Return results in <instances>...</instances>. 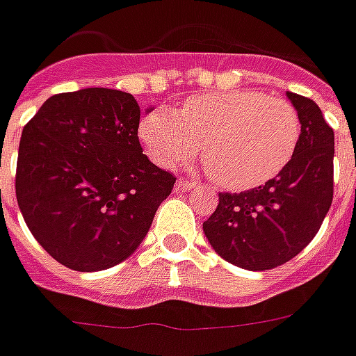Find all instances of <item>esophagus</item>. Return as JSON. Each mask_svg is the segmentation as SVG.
Returning a JSON list of instances; mask_svg holds the SVG:
<instances>
[{
    "label": "esophagus",
    "mask_w": 356,
    "mask_h": 356,
    "mask_svg": "<svg viewBox=\"0 0 356 356\" xmlns=\"http://www.w3.org/2000/svg\"><path fill=\"white\" fill-rule=\"evenodd\" d=\"M197 184H195L193 180H184V178H180V180L176 181V189L178 191H189V189H193Z\"/></svg>",
    "instance_id": "34e87169"
}]
</instances>
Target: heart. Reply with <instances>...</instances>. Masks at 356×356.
<instances>
[{
  "mask_svg": "<svg viewBox=\"0 0 356 356\" xmlns=\"http://www.w3.org/2000/svg\"><path fill=\"white\" fill-rule=\"evenodd\" d=\"M300 129L289 101L236 90L193 95L176 112H148L138 124V138L149 157L167 168L191 161L202 146V165L216 184L251 189L289 165Z\"/></svg>",
  "mask_w": 356,
  "mask_h": 356,
  "instance_id": "heart-1",
  "label": "heart"
}]
</instances>
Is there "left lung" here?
<instances>
[{
  "mask_svg": "<svg viewBox=\"0 0 356 356\" xmlns=\"http://www.w3.org/2000/svg\"><path fill=\"white\" fill-rule=\"evenodd\" d=\"M300 118V140L289 165L264 186L219 193L202 223L208 242L227 263L270 270L296 257L314 240L332 204L334 131L315 101L287 92Z\"/></svg>",
  "mask_w": 356,
  "mask_h": 356,
  "instance_id": "8db88e82",
  "label": "left lung"
}]
</instances>
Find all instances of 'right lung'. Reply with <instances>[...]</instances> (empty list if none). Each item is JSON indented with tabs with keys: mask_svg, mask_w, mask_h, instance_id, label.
<instances>
[{
	"mask_svg": "<svg viewBox=\"0 0 356 356\" xmlns=\"http://www.w3.org/2000/svg\"><path fill=\"white\" fill-rule=\"evenodd\" d=\"M131 93L86 88L44 101L22 131L16 200L39 244L67 268L122 263L146 236L176 176L138 143Z\"/></svg>",
	"mask_w": 356,
	"mask_h": 356,
	"instance_id": "obj_1",
	"label": "right lung"
}]
</instances>
